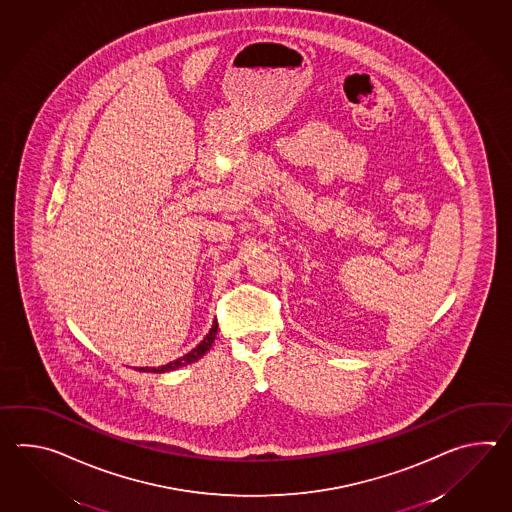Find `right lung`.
<instances>
[{"mask_svg": "<svg viewBox=\"0 0 512 512\" xmlns=\"http://www.w3.org/2000/svg\"><path fill=\"white\" fill-rule=\"evenodd\" d=\"M216 330H218V323H213V327L209 330V334L205 336L204 340L200 341L196 347H194L191 353L183 354L182 358L174 360L171 364L161 365V367H141L139 371H145V373H167V371H174V369H180L183 365L193 364L196 360H200L213 345V341L216 338Z\"/></svg>", "mask_w": 512, "mask_h": 512, "instance_id": "1", "label": "right lung"}]
</instances>
